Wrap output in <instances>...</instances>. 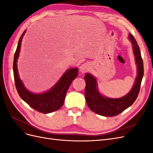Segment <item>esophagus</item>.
<instances>
[{
	"label": "esophagus",
	"instance_id": "1",
	"mask_svg": "<svg viewBox=\"0 0 153 153\" xmlns=\"http://www.w3.org/2000/svg\"><path fill=\"white\" fill-rule=\"evenodd\" d=\"M89 64L87 63H84L82 65H81V66L80 67V70L82 73H84L85 71H87L88 69H89Z\"/></svg>",
	"mask_w": 153,
	"mask_h": 153
}]
</instances>
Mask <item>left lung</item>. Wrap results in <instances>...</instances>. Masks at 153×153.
Masks as SVG:
<instances>
[{"mask_svg": "<svg viewBox=\"0 0 153 153\" xmlns=\"http://www.w3.org/2000/svg\"><path fill=\"white\" fill-rule=\"evenodd\" d=\"M129 38L133 44V52L135 54L137 66L138 75L130 92L121 98L111 99L101 96L97 89L95 78L89 73H86L85 97L86 103L89 108L96 114L106 117H112L123 112L129 107L136 100L139 94L141 82L143 76V63L141 57V52L137 41L130 33Z\"/></svg>", "mask_w": 153, "mask_h": 153, "instance_id": "1", "label": "left lung"}]
</instances>
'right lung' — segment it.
<instances>
[{
  "mask_svg": "<svg viewBox=\"0 0 153 153\" xmlns=\"http://www.w3.org/2000/svg\"><path fill=\"white\" fill-rule=\"evenodd\" d=\"M26 30L23 32L18 41L13 61V74L15 86L21 98L30 107L43 114H48L59 110L63 105L66 92L72 81L76 78L78 68H71L64 74L52 89L43 94H32L27 90L18 74L16 62L19 55L21 42Z\"/></svg>",
  "mask_w": 153,
  "mask_h": 153,
  "instance_id": "obj_1",
  "label": "right lung"
}]
</instances>
